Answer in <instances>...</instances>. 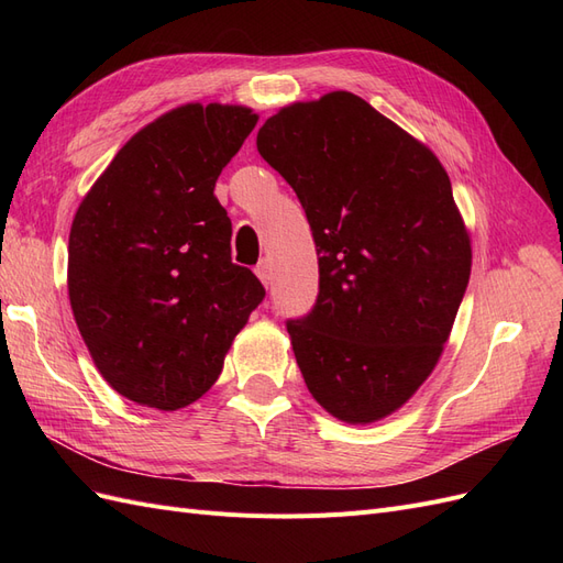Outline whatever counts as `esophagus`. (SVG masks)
<instances>
[{"mask_svg":"<svg viewBox=\"0 0 563 563\" xmlns=\"http://www.w3.org/2000/svg\"><path fill=\"white\" fill-rule=\"evenodd\" d=\"M255 277H258L265 286L272 284V267H269V261H261L258 265H255Z\"/></svg>","mask_w":563,"mask_h":563,"instance_id":"esophagus-1","label":"esophagus"}]
</instances>
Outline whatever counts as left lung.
<instances>
[{
  "instance_id": "8db88e82",
  "label": "left lung",
  "mask_w": 563,
  "mask_h": 563,
  "mask_svg": "<svg viewBox=\"0 0 563 563\" xmlns=\"http://www.w3.org/2000/svg\"><path fill=\"white\" fill-rule=\"evenodd\" d=\"M319 255L312 312L286 331L317 404L378 422L430 378L465 296L472 242L434 152L364 98L331 91L261 126Z\"/></svg>"
}]
</instances>
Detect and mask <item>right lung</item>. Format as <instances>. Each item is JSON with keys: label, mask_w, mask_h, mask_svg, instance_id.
Segmentation results:
<instances>
[{"label": "right lung", "mask_w": 563, "mask_h": 563, "mask_svg": "<svg viewBox=\"0 0 563 563\" xmlns=\"http://www.w3.org/2000/svg\"><path fill=\"white\" fill-rule=\"evenodd\" d=\"M258 114L187 103L131 135L81 199L67 296L100 376L159 411L190 406L223 371L265 288L232 263V223L213 195Z\"/></svg>", "instance_id": "obj_1"}]
</instances>
